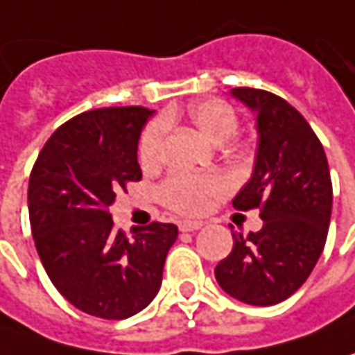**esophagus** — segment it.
Segmentation results:
<instances>
[{
    "mask_svg": "<svg viewBox=\"0 0 355 355\" xmlns=\"http://www.w3.org/2000/svg\"><path fill=\"white\" fill-rule=\"evenodd\" d=\"M180 227V231H184V233H193V231H199L203 223L201 221H189V219H184V221H180L178 223Z\"/></svg>",
    "mask_w": 355,
    "mask_h": 355,
    "instance_id": "34e87169",
    "label": "esophagus"
}]
</instances>
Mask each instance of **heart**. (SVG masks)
<instances>
[{
    "mask_svg": "<svg viewBox=\"0 0 355 355\" xmlns=\"http://www.w3.org/2000/svg\"><path fill=\"white\" fill-rule=\"evenodd\" d=\"M191 122L199 132L211 142H225L239 128L237 112L233 106L221 98H203L189 104L187 108ZM168 134V122L157 118L144 130L140 142V162L146 168H154L162 162L164 142ZM229 191V180L219 171L205 173H171L170 178L159 185L157 196L171 211L196 215L201 213L213 198Z\"/></svg>",
    "mask_w": 355,
    "mask_h": 355,
    "instance_id": "b5f03b06",
    "label": "heart"
}]
</instances>
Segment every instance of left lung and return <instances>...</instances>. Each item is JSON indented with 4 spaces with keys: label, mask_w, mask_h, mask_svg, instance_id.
<instances>
[{
    "label": "left lung",
    "mask_w": 355,
    "mask_h": 355,
    "mask_svg": "<svg viewBox=\"0 0 355 355\" xmlns=\"http://www.w3.org/2000/svg\"><path fill=\"white\" fill-rule=\"evenodd\" d=\"M231 94L257 116L251 180L235 209H259L263 227L243 237L215 266L229 296L252 306H272L293 296L320 259L332 215V182L320 140L304 116L272 92L241 87Z\"/></svg>",
    "instance_id": "8db88e82"
}]
</instances>
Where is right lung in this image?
Here are the masks:
<instances>
[{
  "mask_svg": "<svg viewBox=\"0 0 355 355\" xmlns=\"http://www.w3.org/2000/svg\"><path fill=\"white\" fill-rule=\"evenodd\" d=\"M154 114L142 106L96 108L64 122L43 146L29 178L35 247L55 288L96 318L124 320L162 286L173 223L116 231L108 207L140 182L138 140Z\"/></svg>",
  "mask_w": 355,
  "mask_h": 355,
  "instance_id": "1",
  "label": "right lung"
}]
</instances>
